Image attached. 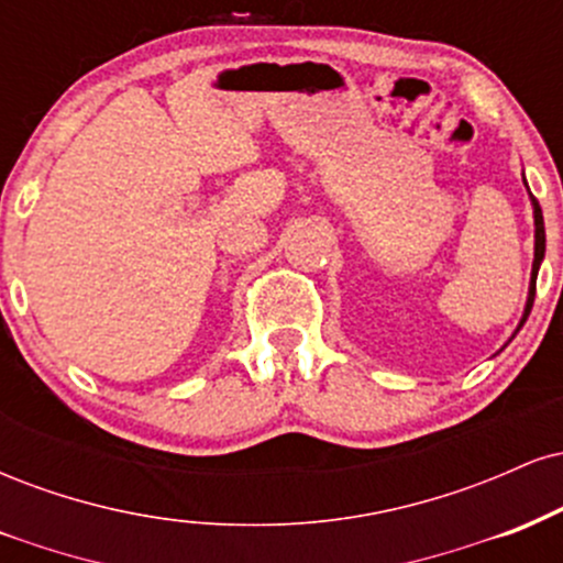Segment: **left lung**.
<instances>
[{
    "label": "left lung",
    "instance_id": "8db88e82",
    "mask_svg": "<svg viewBox=\"0 0 563 563\" xmlns=\"http://www.w3.org/2000/svg\"><path fill=\"white\" fill-rule=\"evenodd\" d=\"M525 185H527V179H525ZM527 190H529V187H527ZM529 203H532V217H534V262H532V277H529V294H527V303H525V314H521V320H519V325H516L514 335L521 331V325H525V322H527L529 312H532L534 283H538L540 264H542V260H545V222H542V209H540L538 198H534L532 192H529ZM514 335H510V339H514Z\"/></svg>",
    "mask_w": 563,
    "mask_h": 563
}]
</instances>
